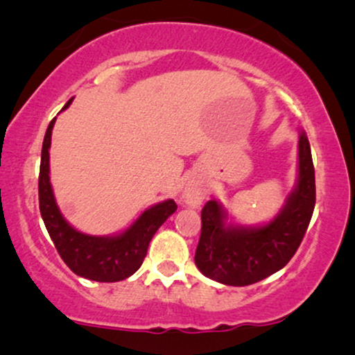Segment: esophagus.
<instances>
[{
	"instance_id": "34e87169",
	"label": "esophagus",
	"mask_w": 355,
	"mask_h": 355,
	"mask_svg": "<svg viewBox=\"0 0 355 355\" xmlns=\"http://www.w3.org/2000/svg\"><path fill=\"white\" fill-rule=\"evenodd\" d=\"M203 197H205V189H203L202 183L198 182H189L185 185V190H183L182 198L183 202L187 203L189 207H200V203L203 202Z\"/></svg>"
}]
</instances>
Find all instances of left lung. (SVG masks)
Listing matches in <instances>:
<instances>
[{
  "mask_svg": "<svg viewBox=\"0 0 355 355\" xmlns=\"http://www.w3.org/2000/svg\"><path fill=\"white\" fill-rule=\"evenodd\" d=\"M315 207V173L311 145L302 132L299 138V173L285 205L266 225L243 227L227 223L229 214L217 200L202 209V234L195 266L220 284L243 287L275 274L302 242Z\"/></svg>",
  "mask_w": 355,
  "mask_h": 355,
  "instance_id": "1",
  "label": "left lung"
}]
</instances>
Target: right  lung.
Returning a JSON list of instances; mask_svg holds the SVG:
<instances>
[{
  "label": "right lung",
  "instance_id": "add662e5",
  "mask_svg": "<svg viewBox=\"0 0 355 355\" xmlns=\"http://www.w3.org/2000/svg\"><path fill=\"white\" fill-rule=\"evenodd\" d=\"M71 101L73 98L68 100L63 110L70 107ZM55 120L56 118H53L50 121L44 133L40 165V211L44 227L63 262L76 275L96 282H118L128 279L144 263L150 240L162 223L177 210V203L168 198L150 207L128 229L116 235L96 237L76 230L61 215L50 182V146Z\"/></svg>",
  "mask_w": 355,
  "mask_h": 355
}]
</instances>
